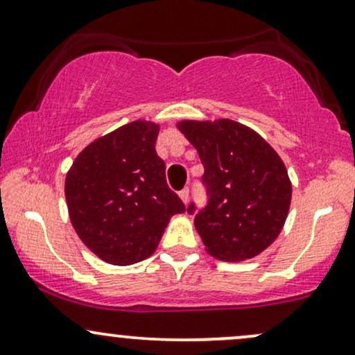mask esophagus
<instances>
[{
	"mask_svg": "<svg viewBox=\"0 0 355 355\" xmlns=\"http://www.w3.org/2000/svg\"><path fill=\"white\" fill-rule=\"evenodd\" d=\"M178 196H180V200L183 203H189V200H190V190L189 189H183L180 193H178Z\"/></svg>",
	"mask_w": 355,
	"mask_h": 355,
	"instance_id": "1",
	"label": "esophagus"
}]
</instances>
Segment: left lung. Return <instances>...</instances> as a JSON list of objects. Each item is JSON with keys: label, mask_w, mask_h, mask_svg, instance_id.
Masks as SVG:
<instances>
[{"label": "left lung", "mask_w": 355, "mask_h": 355, "mask_svg": "<svg viewBox=\"0 0 355 355\" xmlns=\"http://www.w3.org/2000/svg\"><path fill=\"white\" fill-rule=\"evenodd\" d=\"M205 166L208 205L195 215L205 250L221 261L263 253L283 230L293 185L284 162L258 132L232 119L180 121ZM193 215L195 205L189 207Z\"/></svg>", "instance_id": "1"}]
</instances>
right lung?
<instances>
[{
    "label": "right lung",
    "instance_id": "obj_1",
    "mask_svg": "<svg viewBox=\"0 0 355 355\" xmlns=\"http://www.w3.org/2000/svg\"><path fill=\"white\" fill-rule=\"evenodd\" d=\"M160 125L134 121L91 142L72 162L64 193L76 233L102 261L129 266L155 253L185 205L157 155Z\"/></svg>",
    "mask_w": 355,
    "mask_h": 355
}]
</instances>
